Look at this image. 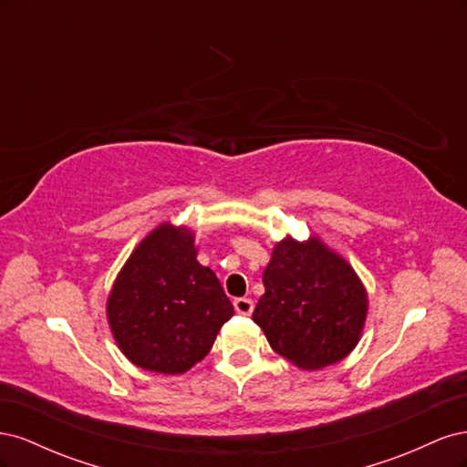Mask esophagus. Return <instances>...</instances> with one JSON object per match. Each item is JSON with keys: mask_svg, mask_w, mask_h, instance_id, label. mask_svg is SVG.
I'll use <instances>...</instances> for the list:
<instances>
[{"mask_svg": "<svg viewBox=\"0 0 467 467\" xmlns=\"http://www.w3.org/2000/svg\"><path fill=\"white\" fill-rule=\"evenodd\" d=\"M234 307L237 314L249 316L253 312V307H255V304H253V300H249V298H237V300H234Z\"/></svg>", "mask_w": 467, "mask_h": 467, "instance_id": "34e87169", "label": "esophagus"}]
</instances>
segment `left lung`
<instances>
[{"instance_id":"1","label":"left lung","mask_w":467,"mask_h":467,"mask_svg":"<svg viewBox=\"0 0 467 467\" xmlns=\"http://www.w3.org/2000/svg\"><path fill=\"white\" fill-rule=\"evenodd\" d=\"M253 312L268 345L302 370L341 362L360 341L368 294L358 275L319 237H285L263 273Z\"/></svg>"}]
</instances>
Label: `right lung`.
<instances>
[{
	"label": "right lung",
	"mask_w": 467,
	"mask_h": 467,
	"mask_svg": "<svg viewBox=\"0 0 467 467\" xmlns=\"http://www.w3.org/2000/svg\"><path fill=\"white\" fill-rule=\"evenodd\" d=\"M232 316L218 276L196 261L194 232L169 222L136 245L107 300L109 327L122 355L158 374L191 370Z\"/></svg>",
	"instance_id": "obj_1"
}]
</instances>
